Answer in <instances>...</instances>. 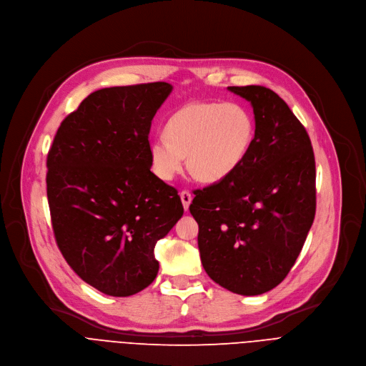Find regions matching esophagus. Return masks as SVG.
I'll return each instance as SVG.
<instances>
[{
	"label": "esophagus",
	"instance_id": "1",
	"mask_svg": "<svg viewBox=\"0 0 366 366\" xmlns=\"http://www.w3.org/2000/svg\"><path fill=\"white\" fill-rule=\"evenodd\" d=\"M181 202H182V206L185 210L189 209V204H191V200H192V194L189 191H181Z\"/></svg>",
	"mask_w": 366,
	"mask_h": 366
}]
</instances>
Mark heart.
Here are the masks:
<instances>
[{
    "label": "heart",
    "instance_id": "obj_1",
    "mask_svg": "<svg viewBox=\"0 0 366 366\" xmlns=\"http://www.w3.org/2000/svg\"><path fill=\"white\" fill-rule=\"evenodd\" d=\"M254 138L253 113L241 103H189L177 110L166 125V135L150 144L154 172L174 179L187 166L203 182L229 177L246 159Z\"/></svg>",
    "mask_w": 366,
    "mask_h": 366
}]
</instances>
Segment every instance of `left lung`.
Returning <instances> with one entry per match:
<instances>
[{
	"label": "left lung",
	"mask_w": 366,
	"mask_h": 366,
	"mask_svg": "<svg viewBox=\"0 0 366 366\" xmlns=\"http://www.w3.org/2000/svg\"><path fill=\"white\" fill-rule=\"evenodd\" d=\"M228 89L253 107L252 147L229 177L194 192L189 212L207 275L235 295L257 296L287 277L303 249L316 210L315 156L278 94L260 85Z\"/></svg>",
	"instance_id": "left-lung-1"
}]
</instances>
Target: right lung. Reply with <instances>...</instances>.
I'll use <instances>...</instances> for the list:
<instances>
[{
	"mask_svg": "<svg viewBox=\"0 0 366 366\" xmlns=\"http://www.w3.org/2000/svg\"><path fill=\"white\" fill-rule=\"evenodd\" d=\"M167 82L94 91L70 113L46 157V197L57 246L78 277L127 297L159 272L156 242L179 221L178 191L152 170V120Z\"/></svg>",
	"mask_w": 366,
	"mask_h": 366,
	"instance_id": "obj_1",
	"label": "right lung"
}]
</instances>
